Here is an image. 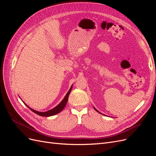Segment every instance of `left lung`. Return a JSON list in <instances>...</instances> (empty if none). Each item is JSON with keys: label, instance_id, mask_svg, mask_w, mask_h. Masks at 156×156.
I'll use <instances>...</instances> for the list:
<instances>
[{"label": "left lung", "instance_id": "left-lung-1", "mask_svg": "<svg viewBox=\"0 0 156 156\" xmlns=\"http://www.w3.org/2000/svg\"><path fill=\"white\" fill-rule=\"evenodd\" d=\"M94 109H95V110H96V111L97 112H99V111H98V110L96 109V108H94Z\"/></svg>", "mask_w": 156, "mask_h": 156}]
</instances>
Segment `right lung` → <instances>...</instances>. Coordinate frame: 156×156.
Returning a JSON list of instances; mask_svg holds the SVG:
<instances>
[{
    "label": "right lung",
    "mask_w": 156,
    "mask_h": 156,
    "mask_svg": "<svg viewBox=\"0 0 156 156\" xmlns=\"http://www.w3.org/2000/svg\"><path fill=\"white\" fill-rule=\"evenodd\" d=\"M72 86L71 87V88H70V89H69V90L68 91V92L67 93L66 95V96H65L64 98L63 99V100H62V101H61L57 106L55 107L54 108H53V109L49 110V111H47V112H39V111H35V110H34V109H32V108H30L29 106L25 104H25L28 107H29L32 111H33L34 113H36V114L38 115H40V116H53V115H55L58 114V113H59L60 111H62L64 109V108L65 107L66 105L67 101H68V97H69V94H70V92H71V90H72Z\"/></svg>",
    "instance_id": "1"
}]
</instances>
